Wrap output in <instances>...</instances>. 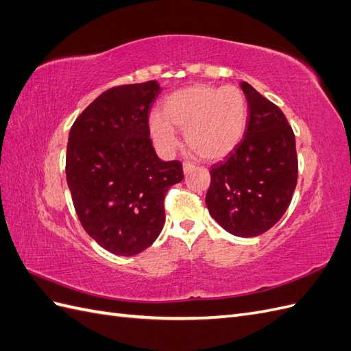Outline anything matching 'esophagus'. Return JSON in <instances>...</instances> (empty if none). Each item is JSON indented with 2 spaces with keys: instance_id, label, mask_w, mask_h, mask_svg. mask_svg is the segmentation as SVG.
<instances>
[{
  "instance_id": "obj_1",
  "label": "esophagus",
  "mask_w": 351,
  "mask_h": 351,
  "mask_svg": "<svg viewBox=\"0 0 351 351\" xmlns=\"http://www.w3.org/2000/svg\"><path fill=\"white\" fill-rule=\"evenodd\" d=\"M193 168H195V165H193L192 162H189V161L183 162V171H184V174H189L190 171H192Z\"/></svg>"
}]
</instances>
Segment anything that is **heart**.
<instances>
[{"label": "heart", "mask_w": 351, "mask_h": 351, "mask_svg": "<svg viewBox=\"0 0 351 351\" xmlns=\"http://www.w3.org/2000/svg\"><path fill=\"white\" fill-rule=\"evenodd\" d=\"M247 123V101L236 86L193 84L167 97L162 115L154 112L149 130L162 154L178 145L176 129L184 130L187 146L204 159L228 155L241 141Z\"/></svg>", "instance_id": "heart-1"}]
</instances>
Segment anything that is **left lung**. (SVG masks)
<instances>
[{"label": "left lung", "instance_id": "1", "mask_svg": "<svg viewBox=\"0 0 351 351\" xmlns=\"http://www.w3.org/2000/svg\"><path fill=\"white\" fill-rule=\"evenodd\" d=\"M247 129L224 161L210 167L206 206L210 217L237 237L274 227L289 208L297 184L295 137L277 105L247 82Z\"/></svg>", "mask_w": 351, "mask_h": 351}]
</instances>
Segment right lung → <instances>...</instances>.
I'll list each match as a JSON object with an SVG mask.
<instances>
[{"mask_svg": "<svg viewBox=\"0 0 351 351\" xmlns=\"http://www.w3.org/2000/svg\"><path fill=\"white\" fill-rule=\"evenodd\" d=\"M156 80L101 93L73 123L66 176L84 231L101 247L133 256L156 240L168 189L183 180L180 161H161L149 132Z\"/></svg>", "mask_w": 351, "mask_h": 351, "instance_id": "right-lung-1", "label": "right lung"}]
</instances>
